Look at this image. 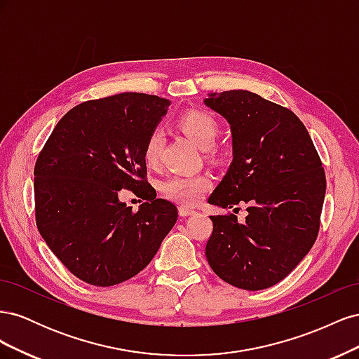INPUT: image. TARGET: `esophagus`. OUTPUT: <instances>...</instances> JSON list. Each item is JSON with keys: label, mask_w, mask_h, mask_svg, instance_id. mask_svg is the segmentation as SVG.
Listing matches in <instances>:
<instances>
[{"label": "esophagus", "mask_w": 359, "mask_h": 359, "mask_svg": "<svg viewBox=\"0 0 359 359\" xmlns=\"http://www.w3.org/2000/svg\"><path fill=\"white\" fill-rule=\"evenodd\" d=\"M178 212H180L181 217H189V215H193V214H194V210L187 208V206H180Z\"/></svg>", "instance_id": "34e87169"}]
</instances>
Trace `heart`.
<instances>
[{
    "label": "heart",
    "instance_id": "heart-1",
    "mask_svg": "<svg viewBox=\"0 0 359 359\" xmlns=\"http://www.w3.org/2000/svg\"><path fill=\"white\" fill-rule=\"evenodd\" d=\"M177 124L181 132L186 135L191 142L201 149H208L215 144L220 127L217 119L202 111H189L178 116ZM163 148V135L160 130H153L144 144V160L148 166H156ZM212 186V178L208 173H198V175H175L170 177L161 184V191L170 201L182 205H194L202 194Z\"/></svg>",
    "mask_w": 359,
    "mask_h": 359
}]
</instances>
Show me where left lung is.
I'll return each mask as SVG.
<instances>
[{
    "mask_svg": "<svg viewBox=\"0 0 359 359\" xmlns=\"http://www.w3.org/2000/svg\"><path fill=\"white\" fill-rule=\"evenodd\" d=\"M205 104L232 130L233 161L208 202L247 206L211 215L205 256L226 283L262 290L292 273L316 241L327 178L301 119L285 106L245 90L210 94Z\"/></svg>",
    "mask_w": 359,
    "mask_h": 359,
    "instance_id": "obj_1",
    "label": "left lung"
}]
</instances>
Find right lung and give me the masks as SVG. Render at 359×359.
Returning a JSON list of instances; mask_svg holds the SVG:
<instances>
[{"mask_svg": "<svg viewBox=\"0 0 359 359\" xmlns=\"http://www.w3.org/2000/svg\"><path fill=\"white\" fill-rule=\"evenodd\" d=\"M169 100L123 93L74 106L53 128L34 166L36 224L70 273L107 287L135 277L177 223V206L156 199L144 144ZM146 202L137 212L119 189Z\"/></svg>", "mask_w": 359, "mask_h": 359, "instance_id": "right-lung-1", "label": "right lung"}]
</instances>
